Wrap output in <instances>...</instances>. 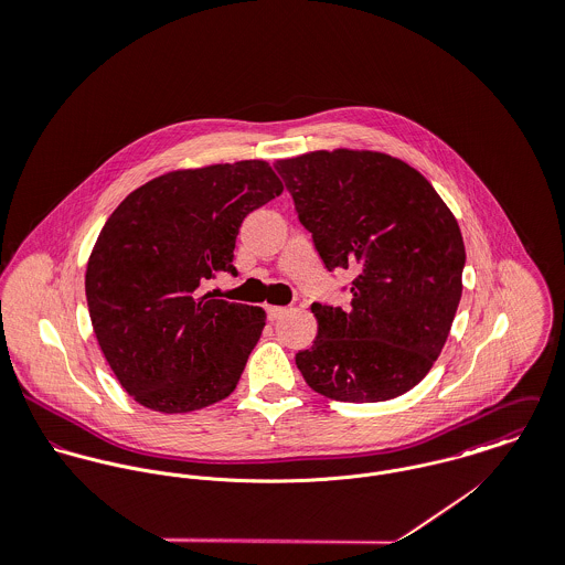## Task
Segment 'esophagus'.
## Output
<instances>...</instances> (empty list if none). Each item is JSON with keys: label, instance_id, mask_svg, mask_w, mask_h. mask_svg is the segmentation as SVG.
<instances>
[{"label": "esophagus", "instance_id": "obj_1", "mask_svg": "<svg viewBox=\"0 0 565 565\" xmlns=\"http://www.w3.org/2000/svg\"><path fill=\"white\" fill-rule=\"evenodd\" d=\"M285 313H287V307H267V318H269L271 322L280 320Z\"/></svg>", "mask_w": 565, "mask_h": 565}]
</instances>
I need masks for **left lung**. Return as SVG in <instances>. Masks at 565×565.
Instances as JSON below:
<instances>
[{
  "mask_svg": "<svg viewBox=\"0 0 565 565\" xmlns=\"http://www.w3.org/2000/svg\"><path fill=\"white\" fill-rule=\"evenodd\" d=\"M274 167L323 267L356 271L348 309L311 305L318 337L298 370L332 401L403 396L433 367L461 300L455 215L419 171L381 152L322 150Z\"/></svg>",
  "mask_w": 565,
  "mask_h": 565,
  "instance_id": "8db88e82",
  "label": "left lung"
}]
</instances>
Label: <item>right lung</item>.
<instances>
[{
	"instance_id": "1",
	"label": "right lung",
	"mask_w": 565,
	"mask_h": 565,
	"mask_svg": "<svg viewBox=\"0 0 565 565\" xmlns=\"http://www.w3.org/2000/svg\"><path fill=\"white\" fill-rule=\"evenodd\" d=\"M280 193L267 162L242 161L164 173L113 211L84 289L97 343L137 403L186 413L233 394L265 313L202 287L237 274L243 220Z\"/></svg>"
}]
</instances>
